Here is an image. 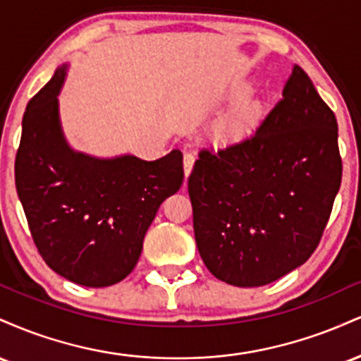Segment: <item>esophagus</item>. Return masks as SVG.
Segmentation results:
<instances>
[{"instance_id": "34e87169", "label": "esophagus", "mask_w": 361, "mask_h": 361, "mask_svg": "<svg viewBox=\"0 0 361 361\" xmlns=\"http://www.w3.org/2000/svg\"><path fill=\"white\" fill-rule=\"evenodd\" d=\"M193 164H195V154H193V152L186 151L185 156H183V169H185V176L186 178H188L190 173H192ZM185 183H186V180H185Z\"/></svg>"}]
</instances>
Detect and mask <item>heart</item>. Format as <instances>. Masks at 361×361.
<instances>
[{
	"label": "heart",
	"instance_id": "1",
	"mask_svg": "<svg viewBox=\"0 0 361 361\" xmlns=\"http://www.w3.org/2000/svg\"><path fill=\"white\" fill-rule=\"evenodd\" d=\"M247 122H250V110H247V106H241L229 118L224 120L221 126H219V132H222V134H233V132L246 126Z\"/></svg>",
	"mask_w": 361,
	"mask_h": 361
}]
</instances>
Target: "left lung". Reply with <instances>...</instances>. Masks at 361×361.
<instances>
[{
    "instance_id": "obj_1",
    "label": "left lung",
    "mask_w": 361,
    "mask_h": 361,
    "mask_svg": "<svg viewBox=\"0 0 361 361\" xmlns=\"http://www.w3.org/2000/svg\"><path fill=\"white\" fill-rule=\"evenodd\" d=\"M338 122L304 69L251 137L204 149L188 178L198 252L215 279L261 287L316 251L341 185Z\"/></svg>"
}]
</instances>
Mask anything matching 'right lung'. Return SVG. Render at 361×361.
Listing matches in <instances>:
<instances>
[{
    "label": "right lung",
    "mask_w": 361,
    "mask_h": 361,
    "mask_svg": "<svg viewBox=\"0 0 361 361\" xmlns=\"http://www.w3.org/2000/svg\"><path fill=\"white\" fill-rule=\"evenodd\" d=\"M68 66L28 102L15 185L45 263L85 287L118 283L137 264L157 209L183 183V154L94 157L64 137L57 94Z\"/></svg>",
    "instance_id": "add662e5"
}]
</instances>
